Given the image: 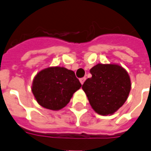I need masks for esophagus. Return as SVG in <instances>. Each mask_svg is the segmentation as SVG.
Listing matches in <instances>:
<instances>
[{
	"label": "esophagus",
	"mask_w": 151,
	"mask_h": 151,
	"mask_svg": "<svg viewBox=\"0 0 151 151\" xmlns=\"http://www.w3.org/2000/svg\"><path fill=\"white\" fill-rule=\"evenodd\" d=\"M85 80H86V78H82L80 79V82H81V84H84V82L85 81Z\"/></svg>",
	"instance_id": "1"
}]
</instances>
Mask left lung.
<instances>
[{"instance_id":"8db88e82","label":"left lung","mask_w":151,"mask_h":151,"mask_svg":"<svg viewBox=\"0 0 151 151\" xmlns=\"http://www.w3.org/2000/svg\"><path fill=\"white\" fill-rule=\"evenodd\" d=\"M92 77L84 81L82 89L92 109L102 116L116 112L127 101L131 89L127 70L117 64L99 63L90 70Z\"/></svg>"}]
</instances>
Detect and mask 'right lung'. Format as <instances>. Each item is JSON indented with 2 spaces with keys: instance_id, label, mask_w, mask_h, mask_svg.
Listing matches in <instances>:
<instances>
[{
  "instance_id": "obj_1",
  "label": "right lung",
  "mask_w": 151,
  "mask_h": 151,
  "mask_svg": "<svg viewBox=\"0 0 151 151\" xmlns=\"http://www.w3.org/2000/svg\"><path fill=\"white\" fill-rule=\"evenodd\" d=\"M81 87L74 72L65 67H51L35 75L32 91L41 106L60 110L69 103L73 93Z\"/></svg>"
}]
</instances>
